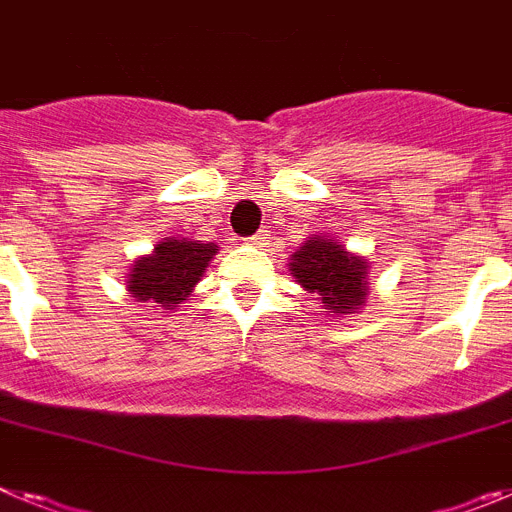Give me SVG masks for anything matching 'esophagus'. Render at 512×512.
I'll return each instance as SVG.
<instances>
[{
	"mask_svg": "<svg viewBox=\"0 0 512 512\" xmlns=\"http://www.w3.org/2000/svg\"><path fill=\"white\" fill-rule=\"evenodd\" d=\"M266 235H269V230H259L253 238H248V243H251V246H264Z\"/></svg>",
	"mask_w": 512,
	"mask_h": 512,
	"instance_id": "esophagus-1",
	"label": "esophagus"
}]
</instances>
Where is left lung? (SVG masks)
Wrapping results in <instances>:
<instances>
[{
  "label": "left lung",
  "instance_id": "obj_1",
  "mask_svg": "<svg viewBox=\"0 0 512 512\" xmlns=\"http://www.w3.org/2000/svg\"><path fill=\"white\" fill-rule=\"evenodd\" d=\"M289 274L300 287H305V292L315 295L323 312L336 318L361 312L366 305L369 261L325 235H315L292 253Z\"/></svg>",
  "mask_w": 512,
  "mask_h": 512
}]
</instances>
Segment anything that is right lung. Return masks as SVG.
<instances>
[{
    "mask_svg": "<svg viewBox=\"0 0 512 512\" xmlns=\"http://www.w3.org/2000/svg\"><path fill=\"white\" fill-rule=\"evenodd\" d=\"M215 253V243L164 238L148 256L133 261L128 295L135 297V302H148L156 310H176L192 295V287L200 282Z\"/></svg>",
    "mask_w": 512,
    "mask_h": 512,
    "instance_id": "1",
    "label": "right lung"
}]
</instances>
